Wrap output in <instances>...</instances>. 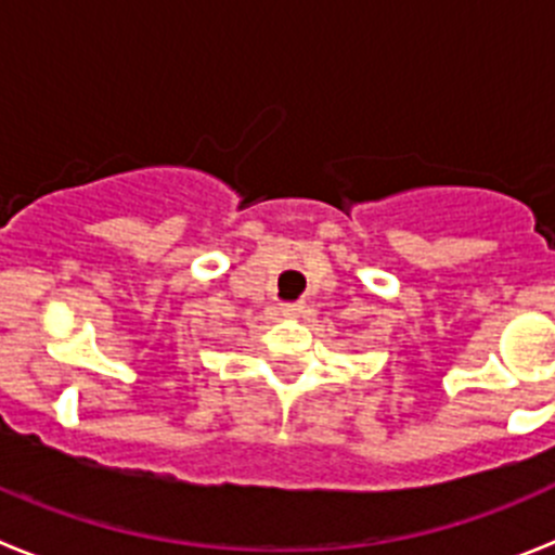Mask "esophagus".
Returning a JSON list of instances; mask_svg holds the SVG:
<instances>
[{
	"label": "esophagus",
	"instance_id": "obj_1",
	"mask_svg": "<svg viewBox=\"0 0 555 555\" xmlns=\"http://www.w3.org/2000/svg\"><path fill=\"white\" fill-rule=\"evenodd\" d=\"M281 317H286V320L300 317V306H281Z\"/></svg>",
	"mask_w": 555,
	"mask_h": 555
}]
</instances>
